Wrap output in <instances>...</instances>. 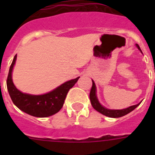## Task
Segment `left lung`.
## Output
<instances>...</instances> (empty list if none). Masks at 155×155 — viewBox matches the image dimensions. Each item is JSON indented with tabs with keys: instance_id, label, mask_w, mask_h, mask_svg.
Here are the masks:
<instances>
[{
	"instance_id": "obj_1",
	"label": "left lung",
	"mask_w": 155,
	"mask_h": 155,
	"mask_svg": "<svg viewBox=\"0 0 155 155\" xmlns=\"http://www.w3.org/2000/svg\"><path fill=\"white\" fill-rule=\"evenodd\" d=\"M137 47L138 48V50H140L139 45L136 44ZM90 101H91V105L92 107L94 108L96 111H98V113H102V115H105L106 116H109V117H112V118H119V117H122V116H125V115L128 114L130 112H132L134 109H136L138 105L140 104V102L137 105H132V106H130V107L127 108V109H106L99 103L98 98L96 96V87H95V84H94V82L92 81V87L91 88V91H90Z\"/></svg>"
}]
</instances>
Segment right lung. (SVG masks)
Here are the masks:
<instances>
[{
	"label": "right lung",
	"mask_w": 155,
	"mask_h": 155,
	"mask_svg": "<svg viewBox=\"0 0 155 155\" xmlns=\"http://www.w3.org/2000/svg\"><path fill=\"white\" fill-rule=\"evenodd\" d=\"M17 55L15 56L11 64L7 78V87L12 102L20 110L35 117H48L61 110L67 94L78 80V78L68 81L50 92L40 95L22 93L16 88L12 81V73L15 64Z\"/></svg>",
	"instance_id": "obj_1"
}]
</instances>
